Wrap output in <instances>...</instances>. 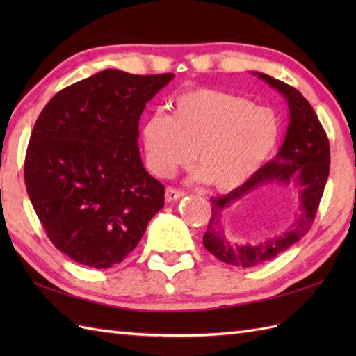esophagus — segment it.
Here are the masks:
<instances>
[{"label":"esophagus","mask_w":356,"mask_h":356,"mask_svg":"<svg viewBox=\"0 0 356 356\" xmlns=\"http://www.w3.org/2000/svg\"><path fill=\"white\" fill-rule=\"evenodd\" d=\"M185 193L182 190H177V188H172V186H168L165 190V200L166 202H176L179 200L180 197H184Z\"/></svg>","instance_id":"esophagus-1"}]
</instances>
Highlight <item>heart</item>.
<instances>
[{
	"instance_id": "obj_1",
	"label": "heart",
	"mask_w": 356,
	"mask_h": 356,
	"mask_svg": "<svg viewBox=\"0 0 356 356\" xmlns=\"http://www.w3.org/2000/svg\"><path fill=\"white\" fill-rule=\"evenodd\" d=\"M278 138V122L269 108L217 88H191L172 104V115L156 111L142 125L148 168L168 177L193 162L202 168L194 180L229 191L248 182L266 162Z\"/></svg>"
}]
</instances>
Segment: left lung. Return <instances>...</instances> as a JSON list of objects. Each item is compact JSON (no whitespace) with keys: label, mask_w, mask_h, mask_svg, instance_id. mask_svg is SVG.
Segmentation results:
<instances>
[{"label":"left lung","mask_w":356,"mask_h":356,"mask_svg":"<svg viewBox=\"0 0 356 356\" xmlns=\"http://www.w3.org/2000/svg\"><path fill=\"white\" fill-rule=\"evenodd\" d=\"M259 78L272 88H277L289 105V127L286 138L275 159L263 165L254 176L231 193L213 197V214L203 246L232 266L252 268L275 259L293 243L305 237L315 220L320 202L326 186L330 170V147L327 134L315 115L312 105L306 101L297 88L284 84L264 73ZM280 183L293 186L300 193V214L292 225L282 234L255 245L231 244L224 232V214L232 202L243 200L263 184Z\"/></svg>","instance_id":"left-lung-1"}]
</instances>
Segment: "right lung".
<instances>
[{
    "label": "right lung",
    "mask_w": 356,
    "mask_h": 356,
    "mask_svg": "<svg viewBox=\"0 0 356 356\" xmlns=\"http://www.w3.org/2000/svg\"><path fill=\"white\" fill-rule=\"evenodd\" d=\"M172 78L102 70L58 92L36 119L27 194L51 243L76 263H120L163 208L165 188L140 159L139 119Z\"/></svg>",
    "instance_id": "add662e5"
}]
</instances>
